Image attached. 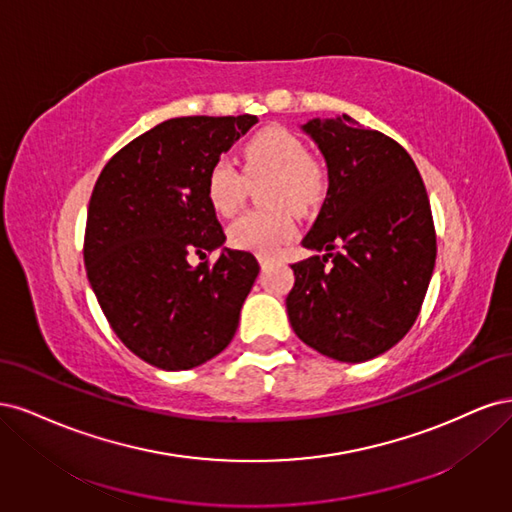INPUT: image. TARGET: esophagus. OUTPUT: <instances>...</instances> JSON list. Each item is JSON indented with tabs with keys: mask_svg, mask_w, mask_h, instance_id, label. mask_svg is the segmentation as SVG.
Instances as JSON below:
<instances>
[{
	"mask_svg": "<svg viewBox=\"0 0 512 512\" xmlns=\"http://www.w3.org/2000/svg\"><path fill=\"white\" fill-rule=\"evenodd\" d=\"M269 260H271V256H267V254H258V262H260V267H265Z\"/></svg>",
	"mask_w": 512,
	"mask_h": 512,
	"instance_id": "34e87169",
	"label": "esophagus"
}]
</instances>
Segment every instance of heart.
<instances>
[{
    "label": "heart",
    "mask_w": 512,
    "mask_h": 512,
    "mask_svg": "<svg viewBox=\"0 0 512 512\" xmlns=\"http://www.w3.org/2000/svg\"><path fill=\"white\" fill-rule=\"evenodd\" d=\"M242 177L228 160L213 162L207 173V198L215 213L230 218L247 194L245 179L271 175L265 190L267 211H250L228 228L232 247L256 254H273L297 235L294 211L318 207L329 190V170L316 153L307 151L303 138L280 123L258 130L243 145Z\"/></svg>",
    "instance_id": "obj_1"
}]
</instances>
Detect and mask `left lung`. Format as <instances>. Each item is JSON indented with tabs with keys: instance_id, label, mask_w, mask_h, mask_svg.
<instances>
[{
	"instance_id": "1",
	"label": "left lung",
	"mask_w": 512,
	"mask_h": 512,
	"mask_svg": "<svg viewBox=\"0 0 512 512\" xmlns=\"http://www.w3.org/2000/svg\"><path fill=\"white\" fill-rule=\"evenodd\" d=\"M303 130L329 166V192L292 265L294 333L324 356L363 363L393 348L421 314L436 265V226L421 173L391 136L352 117Z\"/></svg>"
}]
</instances>
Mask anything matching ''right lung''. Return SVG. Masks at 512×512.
<instances>
[{
  "mask_svg": "<svg viewBox=\"0 0 512 512\" xmlns=\"http://www.w3.org/2000/svg\"><path fill=\"white\" fill-rule=\"evenodd\" d=\"M256 115L175 117L106 162L89 198L83 258L89 284L123 346L149 365H203L235 337L260 271L254 254H209L226 239L207 173ZM196 253L203 263L189 265Z\"/></svg>",
  "mask_w": 512,
  "mask_h": 512,
  "instance_id": "obj_1",
  "label": "right lung"
}]
</instances>
